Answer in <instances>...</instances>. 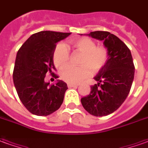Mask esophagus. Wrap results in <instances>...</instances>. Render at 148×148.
I'll use <instances>...</instances> for the list:
<instances>
[{"mask_svg":"<svg viewBox=\"0 0 148 148\" xmlns=\"http://www.w3.org/2000/svg\"><path fill=\"white\" fill-rule=\"evenodd\" d=\"M78 86V84H68V87H76Z\"/></svg>","mask_w":148,"mask_h":148,"instance_id":"esophagus-1","label":"esophagus"}]
</instances>
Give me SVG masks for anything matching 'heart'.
I'll list each match as a JSON object with an SVG mask.
<instances>
[{
	"mask_svg": "<svg viewBox=\"0 0 148 148\" xmlns=\"http://www.w3.org/2000/svg\"><path fill=\"white\" fill-rule=\"evenodd\" d=\"M69 46L75 51L83 53L80 58V67L67 66L61 70L62 79L70 84H78L87 78L90 73H96L105 66L109 59V53L104 46H96L95 41L82 37L71 40ZM69 51L65 45L58 44L55 47L53 59L55 65L61 69L69 61ZM92 72H90V71Z\"/></svg>",
	"mask_w": 148,
	"mask_h": 148,
	"instance_id": "1",
	"label": "heart"
}]
</instances>
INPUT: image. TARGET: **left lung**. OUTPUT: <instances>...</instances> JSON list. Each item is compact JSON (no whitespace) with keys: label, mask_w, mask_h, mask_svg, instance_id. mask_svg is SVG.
Segmentation results:
<instances>
[{"label":"left lung","mask_w":148,"mask_h":148,"mask_svg":"<svg viewBox=\"0 0 148 148\" xmlns=\"http://www.w3.org/2000/svg\"><path fill=\"white\" fill-rule=\"evenodd\" d=\"M87 35L103 41L109 59L94 78L98 84L90 86V94L82 98L81 103L91 115L106 116L117 110L129 95L134 79L133 60L130 49L116 35L99 31Z\"/></svg>","instance_id":"8db88e82"}]
</instances>
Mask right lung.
Segmentation results:
<instances>
[{"mask_svg":"<svg viewBox=\"0 0 148 148\" xmlns=\"http://www.w3.org/2000/svg\"><path fill=\"white\" fill-rule=\"evenodd\" d=\"M71 33L43 31L32 34L17 52L13 70V82L20 101L31 114L47 116L61 107L68 89L62 80L56 84L45 82L50 73L55 79L58 75L53 54L56 43L64 39Z\"/></svg>","mask_w":148,"mask_h":148,"instance_id":"right-lung-1","label":"right lung"}]
</instances>
